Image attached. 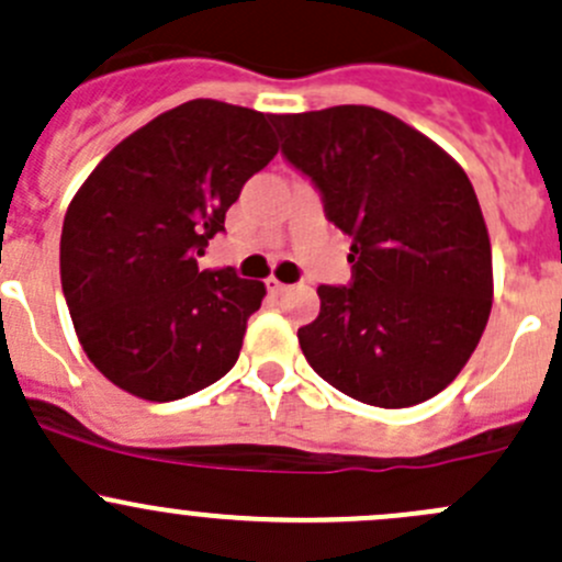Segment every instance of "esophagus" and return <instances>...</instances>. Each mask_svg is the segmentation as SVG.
I'll return each instance as SVG.
<instances>
[{
    "mask_svg": "<svg viewBox=\"0 0 562 562\" xmlns=\"http://www.w3.org/2000/svg\"><path fill=\"white\" fill-rule=\"evenodd\" d=\"M266 288H269V293L271 296H282V293L288 291V285L282 280H277V277H269V280H266Z\"/></svg>",
    "mask_w": 562,
    "mask_h": 562,
    "instance_id": "obj_1",
    "label": "esophagus"
}]
</instances>
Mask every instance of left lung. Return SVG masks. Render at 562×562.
<instances>
[{
	"mask_svg": "<svg viewBox=\"0 0 562 562\" xmlns=\"http://www.w3.org/2000/svg\"><path fill=\"white\" fill-rule=\"evenodd\" d=\"M282 155L315 181L353 239V285H321L299 328L310 367L342 394L411 407L473 356L492 310V245L462 166L372 105L271 113Z\"/></svg>",
	"mask_w": 562,
	"mask_h": 562,
	"instance_id": "8db88e82",
	"label": "left lung"
}]
</instances>
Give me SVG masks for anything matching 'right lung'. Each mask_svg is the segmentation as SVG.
<instances>
[{
  "label": "right lung",
  "mask_w": 562,
  "mask_h": 562,
  "mask_svg": "<svg viewBox=\"0 0 562 562\" xmlns=\"http://www.w3.org/2000/svg\"><path fill=\"white\" fill-rule=\"evenodd\" d=\"M277 149L271 113L190 100L119 140L78 187L61 225V291L83 353L113 386L171 402L236 364L266 285L198 271V258Z\"/></svg>",
  "instance_id": "1"
}]
</instances>
